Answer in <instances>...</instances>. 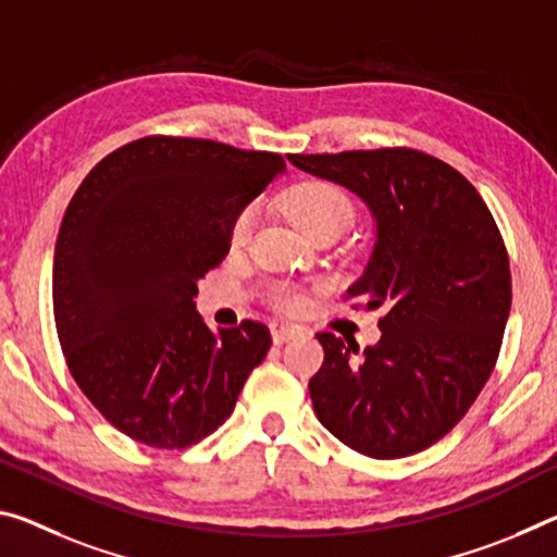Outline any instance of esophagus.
Listing matches in <instances>:
<instances>
[{
  "label": "esophagus",
  "instance_id": "esophagus-1",
  "mask_svg": "<svg viewBox=\"0 0 557 557\" xmlns=\"http://www.w3.org/2000/svg\"><path fill=\"white\" fill-rule=\"evenodd\" d=\"M270 332H272V342H275V344H285V342H289V339L299 337V334H302L305 330H302V326H297V324L272 322V324H270Z\"/></svg>",
  "mask_w": 557,
  "mask_h": 557
}]
</instances>
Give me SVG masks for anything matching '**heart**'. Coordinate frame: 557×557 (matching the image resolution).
Listing matches in <instances>:
<instances>
[{
  "label": "heart",
  "mask_w": 557,
  "mask_h": 557,
  "mask_svg": "<svg viewBox=\"0 0 557 557\" xmlns=\"http://www.w3.org/2000/svg\"><path fill=\"white\" fill-rule=\"evenodd\" d=\"M285 210L299 231L310 237L320 233H339L342 227H347L351 215H355V206H351L347 190L332 181H302L293 185L285 196ZM250 231L252 208H245L231 223V233H227L231 245H245ZM270 299L282 312H299L307 305V297L293 287L272 289Z\"/></svg>",
  "instance_id": "heart-1"
}]
</instances>
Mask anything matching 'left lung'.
<instances>
[{
    "label": "left lung",
    "instance_id": "left-lung-1",
    "mask_svg": "<svg viewBox=\"0 0 557 557\" xmlns=\"http://www.w3.org/2000/svg\"><path fill=\"white\" fill-rule=\"evenodd\" d=\"M289 161L347 185L374 213V252L347 299L386 310L382 339L364 351L334 332L317 334V419L364 456L419 454L466 417L496 367L513 299L496 220L456 168L417 148Z\"/></svg>",
    "mask_w": 557,
    "mask_h": 557
}]
</instances>
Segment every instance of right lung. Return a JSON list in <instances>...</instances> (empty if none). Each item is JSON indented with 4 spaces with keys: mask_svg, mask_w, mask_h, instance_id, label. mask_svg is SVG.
I'll list each match as a JSON object with an SVG mask.
<instances>
[{
    "mask_svg": "<svg viewBox=\"0 0 557 557\" xmlns=\"http://www.w3.org/2000/svg\"><path fill=\"white\" fill-rule=\"evenodd\" d=\"M285 158L220 140L146 136L91 168L61 220L51 297L78 389L121 434L188 448L231 417L268 355L262 322L210 332L196 282Z\"/></svg>",
    "mask_w": 557,
    "mask_h": 557,
    "instance_id": "add662e5",
    "label": "right lung"
}]
</instances>
